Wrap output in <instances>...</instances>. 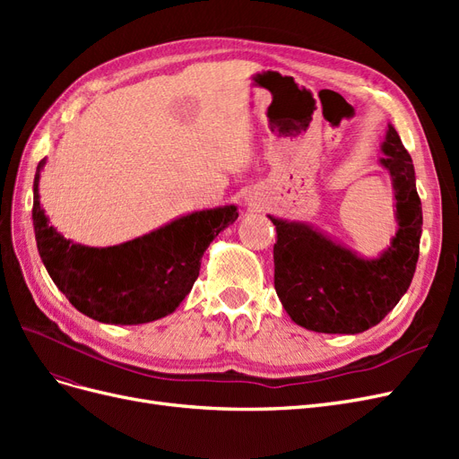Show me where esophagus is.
<instances>
[{"label": "esophagus", "mask_w": 459, "mask_h": 459, "mask_svg": "<svg viewBox=\"0 0 459 459\" xmlns=\"http://www.w3.org/2000/svg\"><path fill=\"white\" fill-rule=\"evenodd\" d=\"M253 204H255V203H253Z\"/></svg>", "instance_id": "34e87169"}]
</instances>
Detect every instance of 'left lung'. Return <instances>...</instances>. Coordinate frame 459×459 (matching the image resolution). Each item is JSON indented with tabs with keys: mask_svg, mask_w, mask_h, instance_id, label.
Masks as SVG:
<instances>
[{
	"mask_svg": "<svg viewBox=\"0 0 459 459\" xmlns=\"http://www.w3.org/2000/svg\"><path fill=\"white\" fill-rule=\"evenodd\" d=\"M381 166L393 178L398 230L377 258H364L304 221H273V283L293 322L316 333L356 335L391 312L404 297L420 258L423 226L410 152L388 124Z\"/></svg>",
	"mask_w": 459,
	"mask_h": 459,
	"instance_id": "8db88e82",
	"label": "left lung"
}]
</instances>
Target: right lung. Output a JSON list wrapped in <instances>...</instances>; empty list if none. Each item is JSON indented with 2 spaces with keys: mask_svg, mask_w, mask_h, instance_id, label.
Returning <instances> with one entry per match:
<instances>
[{
  "mask_svg": "<svg viewBox=\"0 0 459 459\" xmlns=\"http://www.w3.org/2000/svg\"><path fill=\"white\" fill-rule=\"evenodd\" d=\"M39 160L34 176V233L41 262L73 307L110 325H137L172 314L195 283L201 258L220 231L238 220L235 204L179 216L115 247L65 239L39 204Z\"/></svg>",
  "mask_w": 459,
  "mask_h": 459,
  "instance_id": "right-lung-1",
  "label": "right lung"
}]
</instances>
